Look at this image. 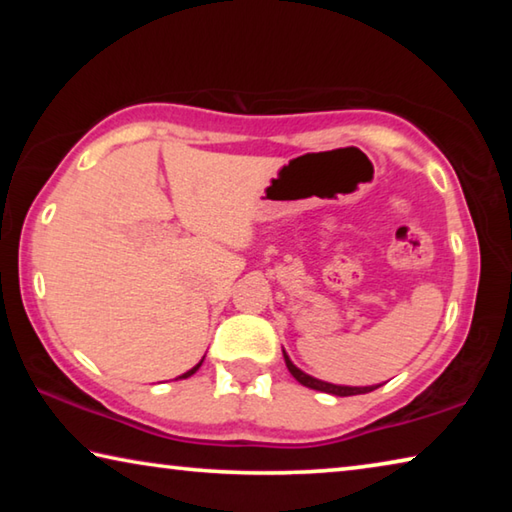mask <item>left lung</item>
I'll list each match as a JSON object with an SVG mask.
<instances>
[{
    "instance_id": "8db88e82",
    "label": "left lung",
    "mask_w": 512,
    "mask_h": 512,
    "mask_svg": "<svg viewBox=\"0 0 512 512\" xmlns=\"http://www.w3.org/2000/svg\"><path fill=\"white\" fill-rule=\"evenodd\" d=\"M282 354H284V361H287V368L293 377H296L302 386L307 388H314V391H320V393H329V395H339V397H350V395H363V393H370L375 391V388H379L381 384H375V386H343V384H329V381H323V379H316L307 375L305 370H300L296 363H293L289 359V354L284 352L282 348Z\"/></svg>"
}]
</instances>
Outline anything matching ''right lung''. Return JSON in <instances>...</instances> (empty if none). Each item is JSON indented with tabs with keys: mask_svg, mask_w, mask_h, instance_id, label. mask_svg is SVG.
<instances>
[{
	"mask_svg": "<svg viewBox=\"0 0 512 512\" xmlns=\"http://www.w3.org/2000/svg\"><path fill=\"white\" fill-rule=\"evenodd\" d=\"M203 359H205V357H203ZM203 359H201V361H198V363H196V366H194L192 370H187V372H183V375H180V377H176V379H187V377H192V375H194V372H196L198 368H201V363H203Z\"/></svg>",
	"mask_w": 512,
	"mask_h": 512,
	"instance_id": "add662e5",
	"label": "right lung"
}]
</instances>
